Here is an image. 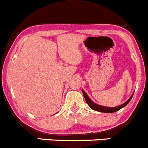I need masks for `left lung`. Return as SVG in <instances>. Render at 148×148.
I'll return each mask as SVG.
<instances>
[{"label": "left lung", "instance_id": "left-lung-1", "mask_svg": "<svg viewBox=\"0 0 148 148\" xmlns=\"http://www.w3.org/2000/svg\"><path fill=\"white\" fill-rule=\"evenodd\" d=\"M82 94H83L84 97H85V101H86L87 104H88L89 106H90L92 109H93V110H95V111H97V112H104V113H113V112H117V111H119V109H122V108L126 106L127 104L130 102V101H131L132 97H133V94L129 99L127 100L125 103L121 104V105L115 106V107H106V106H103L99 105V104H95V102H93V101L90 99V97H88V95H87L86 92H85L83 90H82Z\"/></svg>", "mask_w": 148, "mask_h": 148}]
</instances>
